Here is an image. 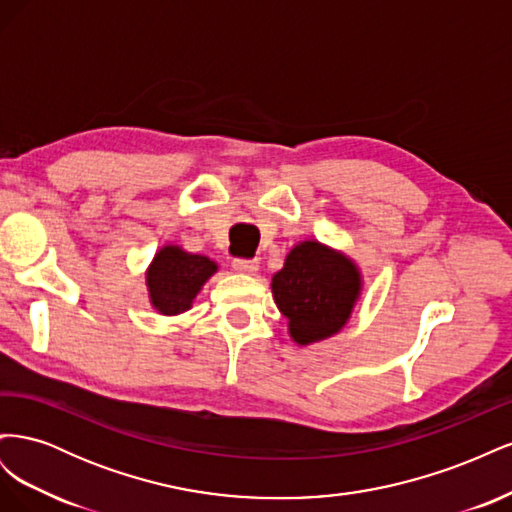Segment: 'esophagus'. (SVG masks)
<instances>
[{"mask_svg": "<svg viewBox=\"0 0 512 512\" xmlns=\"http://www.w3.org/2000/svg\"><path fill=\"white\" fill-rule=\"evenodd\" d=\"M232 269H235L237 273L254 275L258 271V260L256 258H235L232 260Z\"/></svg>", "mask_w": 512, "mask_h": 512, "instance_id": "1", "label": "esophagus"}]
</instances>
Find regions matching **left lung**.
<instances>
[{
    "instance_id": "8db88e82",
    "label": "left lung",
    "mask_w": 512,
    "mask_h": 512,
    "mask_svg": "<svg viewBox=\"0 0 512 512\" xmlns=\"http://www.w3.org/2000/svg\"><path fill=\"white\" fill-rule=\"evenodd\" d=\"M271 288L292 339L307 346L344 327L359 299L361 275L344 254L318 241H303L292 247Z\"/></svg>"
}]
</instances>
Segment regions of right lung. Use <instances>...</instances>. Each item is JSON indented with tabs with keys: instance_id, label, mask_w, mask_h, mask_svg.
I'll list each match as a JSON object with an SVG mask.
<instances>
[{
	"instance_id": "right-lung-1",
	"label": "right lung",
	"mask_w": 512,
	"mask_h": 512,
	"mask_svg": "<svg viewBox=\"0 0 512 512\" xmlns=\"http://www.w3.org/2000/svg\"><path fill=\"white\" fill-rule=\"evenodd\" d=\"M215 271H218V265L207 256L188 254L177 245L162 247L147 271L153 307L164 316L188 312L198 290Z\"/></svg>"
}]
</instances>
